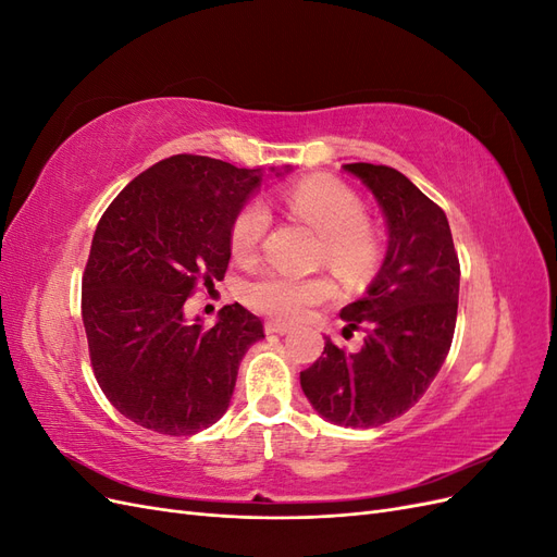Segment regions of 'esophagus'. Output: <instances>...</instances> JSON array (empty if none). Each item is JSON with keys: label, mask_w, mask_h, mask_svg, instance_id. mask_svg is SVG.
<instances>
[{"label": "esophagus", "mask_w": 557, "mask_h": 557, "mask_svg": "<svg viewBox=\"0 0 557 557\" xmlns=\"http://www.w3.org/2000/svg\"><path fill=\"white\" fill-rule=\"evenodd\" d=\"M264 330H267L269 334H288V332H290V325L281 323V320H267Z\"/></svg>", "instance_id": "obj_1"}]
</instances>
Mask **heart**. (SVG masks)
Segmentation results:
<instances>
[{
    "label": "heart",
    "mask_w": 557,
    "mask_h": 557,
    "mask_svg": "<svg viewBox=\"0 0 557 557\" xmlns=\"http://www.w3.org/2000/svg\"><path fill=\"white\" fill-rule=\"evenodd\" d=\"M283 205L297 221L320 234V260L344 278H360L374 267L379 244L364 223V205L348 185L336 178L315 176L299 181L285 193ZM269 227V213L260 201H248L230 230V246L239 260H250L260 250ZM336 293L330 276H293L264 272L246 285L248 305L272 318L299 320L313 307L325 305Z\"/></svg>",
    "instance_id": "1"
}]
</instances>
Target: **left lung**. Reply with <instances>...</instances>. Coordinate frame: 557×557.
<instances>
[{
	"label": "left lung",
	"mask_w": 557,
	"mask_h": 557,
	"mask_svg": "<svg viewBox=\"0 0 557 557\" xmlns=\"http://www.w3.org/2000/svg\"><path fill=\"white\" fill-rule=\"evenodd\" d=\"M383 209L387 250L364 297L342 309L344 332H364L360 350L325 339L299 374L311 407L334 425L376 428L425 395L450 350L458 318L460 262L448 218L393 166L352 162Z\"/></svg>",
	"instance_id": "1"
}]
</instances>
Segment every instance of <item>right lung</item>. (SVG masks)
Instances as JSON below:
<instances>
[{
	"instance_id": "add662e5",
	"label": "right lung",
	"mask_w": 557,
	"mask_h": 557,
	"mask_svg": "<svg viewBox=\"0 0 557 557\" xmlns=\"http://www.w3.org/2000/svg\"><path fill=\"white\" fill-rule=\"evenodd\" d=\"M260 183V170L172 156L127 183L99 221L81 313L95 379L132 423L181 436L227 411L262 320L237 301L207 330L183 305L197 285L223 281L232 223Z\"/></svg>"
}]
</instances>
